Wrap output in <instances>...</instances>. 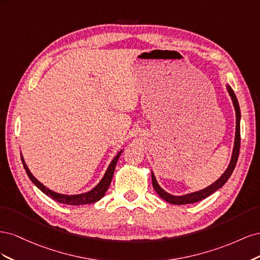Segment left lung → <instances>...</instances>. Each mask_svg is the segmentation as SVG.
<instances>
[{
    "instance_id": "left-lung-1",
    "label": "left lung",
    "mask_w": 260,
    "mask_h": 260,
    "mask_svg": "<svg viewBox=\"0 0 260 260\" xmlns=\"http://www.w3.org/2000/svg\"><path fill=\"white\" fill-rule=\"evenodd\" d=\"M228 92H229L230 96L232 99L233 105L235 108V115H237V129H235V140H234V147H233V153H232V157H231V161L228 166L226 170L223 172L222 176L220 177L216 182H214L212 184H210L209 186H207L204 190L194 192V193H190L186 195H182V196H175L171 195L169 193H167L166 191H164L162 188L159 186V184L157 183L156 178L154 176V174L152 172V183H153V187L154 190L158 193V195L162 200H165L166 202L174 204V205H185V204H193L196 202H200L204 199L208 198L209 195H211L212 193H215L217 190H219L220 187H222V185L226 182L229 178L231 177L232 172L235 168V165L238 162V158H239V154H240V145H241V131H240V120H241V111H240V106H239V102L237 96L233 92V90L231 89V86L226 85Z\"/></svg>"
}]
</instances>
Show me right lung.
Here are the masks:
<instances>
[{
  "instance_id": "1",
  "label": "right lung",
  "mask_w": 260,
  "mask_h": 260,
  "mask_svg": "<svg viewBox=\"0 0 260 260\" xmlns=\"http://www.w3.org/2000/svg\"><path fill=\"white\" fill-rule=\"evenodd\" d=\"M121 153H122V151H120L119 153H118L114 157V159L112 160L111 165H109V166H108L103 179L100 181V183L95 187L92 188V190L89 191V192L82 193V194H78V195H65V194H59V193L51 191L50 188L44 186L41 182H39V181L32 176V174H31L30 170L28 169L25 160H23V157L22 156H21V161H22L23 168H25L29 179L32 181V182L37 185V187L40 188V190L45 195L50 196L51 199H53L54 201H56L58 203L66 204V205H76V206H78V205H85V204L95 203V202L100 201L102 198H103V196L106 193V191L108 190L109 184H111V182H112V179H113V176H114V171H115V167H116V165H117V160H118V158H119V156H120Z\"/></svg>"
}]
</instances>
